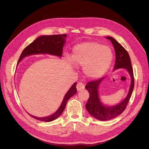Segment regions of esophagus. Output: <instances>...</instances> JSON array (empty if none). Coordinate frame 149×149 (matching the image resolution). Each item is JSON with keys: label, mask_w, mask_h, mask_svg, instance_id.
Wrapping results in <instances>:
<instances>
[{"label": "esophagus", "mask_w": 149, "mask_h": 149, "mask_svg": "<svg viewBox=\"0 0 149 149\" xmlns=\"http://www.w3.org/2000/svg\"><path fill=\"white\" fill-rule=\"evenodd\" d=\"M76 89H77L78 91H81V90H83L84 89V85L83 83L79 82L77 85H76Z\"/></svg>", "instance_id": "1"}]
</instances>
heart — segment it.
I'll use <instances>...</instances> for the list:
<instances>
[{"label":"heart","instance_id":"obj_1","mask_svg":"<svg viewBox=\"0 0 149 149\" xmlns=\"http://www.w3.org/2000/svg\"><path fill=\"white\" fill-rule=\"evenodd\" d=\"M70 60L69 58H68ZM112 60L111 49L97 42H84L76 45L71 61L77 66H83V72L89 79L101 78L109 70Z\"/></svg>","mask_w":149,"mask_h":149}]
</instances>
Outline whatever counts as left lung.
<instances>
[{"instance_id":"left-lung-1","label":"left lung","mask_w":149,"mask_h":149,"mask_svg":"<svg viewBox=\"0 0 149 149\" xmlns=\"http://www.w3.org/2000/svg\"><path fill=\"white\" fill-rule=\"evenodd\" d=\"M106 38L109 40L113 45L116 53V61L113 71L119 69L127 70L131 78V83L127 96L123 101L114 106L104 105L99 96V88L104 77L89 82L86 85L85 88L89 93L88 101L86 104V109L94 118L103 121L113 119L123 113L131 97L134 87L133 70L128 52L114 38L107 37Z\"/></svg>"}]
</instances>
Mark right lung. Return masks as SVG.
<instances>
[{
  "label": "right lung",
  "instance_id": "obj_1",
  "mask_svg": "<svg viewBox=\"0 0 149 149\" xmlns=\"http://www.w3.org/2000/svg\"><path fill=\"white\" fill-rule=\"evenodd\" d=\"M66 36L67 35L66 34L40 36L24 49L18 61V64L26 56L33 55L47 54V55L61 57L63 48L66 42ZM76 84L77 83H74L71 86L68 91L65 94L60 107H58L56 111L52 115L42 117V118L33 116L30 114L29 115L32 118L41 121L51 122L57 119L63 112L68 101L77 92V89L76 88Z\"/></svg>",
  "mask_w": 149,
  "mask_h": 149
}]
</instances>
